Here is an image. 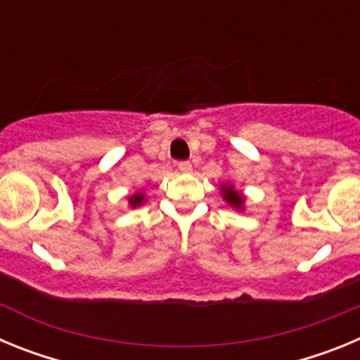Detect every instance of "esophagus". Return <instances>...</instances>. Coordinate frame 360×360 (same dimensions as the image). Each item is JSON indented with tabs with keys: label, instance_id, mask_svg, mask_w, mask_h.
<instances>
[{
	"label": "esophagus",
	"instance_id": "obj_1",
	"mask_svg": "<svg viewBox=\"0 0 360 360\" xmlns=\"http://www.w3.org/2000/svg\"><path fill=\"white\" fill-rule=\"evenodd\" d=\"M178 169L182 171V173H189V171L193 169V164H191V162H187V160L178 162Z\"/></svg>",
	"mask_w": 360,
	"mask_h": 360
}]
</instances>
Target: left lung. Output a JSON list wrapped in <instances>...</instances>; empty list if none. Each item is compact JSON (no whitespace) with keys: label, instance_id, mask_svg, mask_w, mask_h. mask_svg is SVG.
<instances>
[{"label":"left lung","instance_id":"1","mask_svg":"<svg viewBox=\"0 0 360 360\" xmlns=\"http://www.w3.org/2000/svg\"><path fill=\"white\" fill-rule=\"evenodd\" d=\"M221 195H224V198L227 200L229 205H232V207H236V209H241L243 207V196L238 193V191L232 189L231 186H221Z\"/></svg>","mask_w":360,"mask_h":360}]
</instances>
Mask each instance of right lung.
I'll list each match as a JSON object with an SVG mask.
<instances>
[{"mask_svg":"<svg viewBox=\"0 0 360 360\" xmlns=\"http://www.w3.org/2000/svg\"><path fill=\"white\" fill-rule=\"evenodd\" d=\"M142 200H144V195H142V193H139V195H135L129 198V205H131V207H136V205H141Z\"/></svg>","mask_w":360,"mask_h":360,"instance_id":"right-lung-1","label":"right lung"}]
</instances>
